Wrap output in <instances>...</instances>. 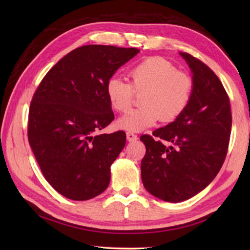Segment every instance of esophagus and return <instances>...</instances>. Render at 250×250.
<instances>
[{"label": "esophagus", "mask_w": 250, "mask_h": 250, "mask_svg": "<svg viewBox=\"0 0 250 250\" xmlns=\"http://www.w3.org/2000/svg\"><path fill=\"white\" fill-rule=\"evenodd\" d=\"M137 139H139V137H137V135L134 134L133 132H126V140L129 142H134Z\"/></svg>", "instance_id": "1"}]
</instances>
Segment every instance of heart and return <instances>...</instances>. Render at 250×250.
<instances>
[{
    "mask_svg": "<svg viewBox=\"0 0 250 250\" xmlns=\"http://www.w3.org/2000/svg\"><path fill=\"white\" fill-rule=\"evenodd\" d=\"M128 77L129 83L111 77L106 83L111 108L120 113L130 107L135 93L142 94V107L128 110L117 122L122 130L140 132L152 126L160 118L163 122L174 121L188 107L192 98L191 76L161 57H149L136 63L130 67Z\"/></svg>",
    "mask_w": 250,
    "mask_h": 250,
    "instance_id": "obj_1",
    "label": "heart"
}]
</instances>
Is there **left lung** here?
I'll use <instances>...</instances> for the list:
<instances>
[{
	"mask_svg": "<svg viewBox=\"0 0 250 250\" xmlns=\"http://www.w3.org/2000/svg\"><path fill=\"white\" fill-rule=\"evenodd\" d=\"M180 55L193 73L188 107L152 136H141L146 146L141 163L144 187L173 203L192 198L213 182L225 162L232 126L230 99L218 76L195 57Z\"/></svg>",
	"mask_w": 250,
	"mask_h": 250,
	"instance_id": "8db88e82",
	"label": "left lung"
}]
</instances>
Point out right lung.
Listing matches in <instances>:
<instances>
[{"mask_svg":"<svg viewBox=\"0 0 250 250\" xmlns=\"http://www.w3.org/2000/svg\"><path fill=\"white\" fill-rule=\"evenodd\" d=\"M140 50L86 45L52 66L32 98L28 140L51 187L86 201L108 187L110 166L125 145V133L100 134L114 120L106 83Z\"/></svg>","mask_w":250,"mask_h":250,"instance_id":"obj_1","label":"right lung"}]
</instances>
